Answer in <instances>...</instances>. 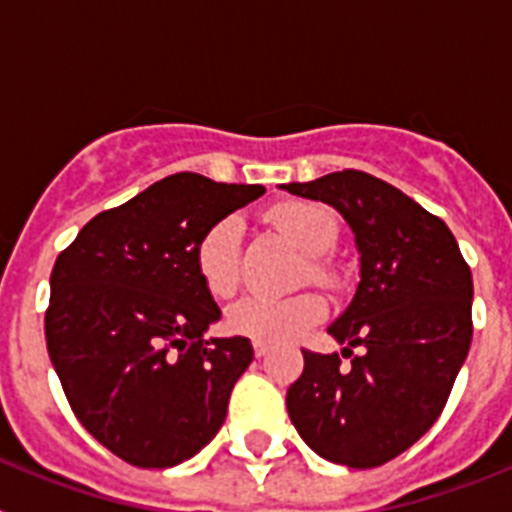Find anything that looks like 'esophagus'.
<instances>
[{
  "mask_svg": "<svg viewBox=\"0 0 512 512\" xmlns=\"http://www.w3.org/2000/svg\"><path fill=\"white\" fill-rule=\"evenodd\" d=\"M253 354L259 356V359H264V356L269 354V346H266V343H261V341H253Z\"/></svg>",
  "mask_w": 512,
  "mask_h": 512,
  "instance_id": "esophagus-1",
  "label": "esophagus"
}]
</instances>
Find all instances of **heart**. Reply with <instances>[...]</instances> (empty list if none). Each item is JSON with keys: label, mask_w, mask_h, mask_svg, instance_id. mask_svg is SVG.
<instances>
[{"label": "heart", "mask_w": 512, "mask_h": 512, "mask_svg": "<svg viewBox=\"0 0 512 512\" xmlns=\"http://www.w3.org/2000/svg\"><path fill=\"white\" fill-rule=\"evenodd\" d=\"M269 220L287 233L305 253H310V277L318 284L333 282L328 256L338 243L341 223L336 212L320 202H282L271 207ZM243 225L235 215L212 223L194 248V266L207 292L215 297L233 295L241 279ZM325 315V302L318 295L266 297L248 295L228 310V328L238 336L261 343H287L318 325Z\"/></svg>", "instance_id": "obj_1"}]
</instances>
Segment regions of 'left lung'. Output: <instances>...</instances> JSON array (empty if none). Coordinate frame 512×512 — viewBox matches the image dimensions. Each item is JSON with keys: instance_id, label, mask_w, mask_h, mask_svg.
I'll return each instance as SVG.
<instances>
[{"instance_id": "obj_1", "label": "left lung", "mask_w": 512, "mask_h": 512, "mask_svg": "<svg viewBox=\"0 0 512 512\" xmlns=\"http://www.w3.org/2000/svg\"><path fill=\"white\" fill-rule=\"evenodd\" d=\"M284 189L336 207L361 253L354 300L328 328L351 364L302 348L289 418L323 459L379 467L410 449L449 400L472 343V271L441 217L366 171Z\"/></svg>"}]
</instances>
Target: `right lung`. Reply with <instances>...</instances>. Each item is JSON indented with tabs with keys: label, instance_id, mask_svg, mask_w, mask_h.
Listing matches in <instances>:
<instances>
[{
	"label": "right lung",
	"instance_id": "1",
	"mask_svg": "<svg viewBox=\"0 0 512 512\" xmlns=\"http://www.w3.org/2000/svg\"><path fill=\"white\" fill-rule=\"evenodd\" d=\"M264 192L171 174L99 212L58 253L48 356L79 423L133 467H176L225 423L253 348L243 336L205 338L220 307L194 248L212 223Z\"/></svg>",
	"mask_w": 512,
	"mask_h": 512
}]
</instances>
